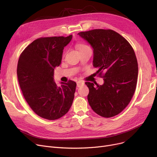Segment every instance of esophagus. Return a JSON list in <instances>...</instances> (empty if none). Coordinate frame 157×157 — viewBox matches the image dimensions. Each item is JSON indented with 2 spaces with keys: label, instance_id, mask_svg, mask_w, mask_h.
I'll return each mask as SVG.
<instances>
[{
  "label": "esophagus",
  "instance_id": "1",
  "mask_svg": "<svg viewBox=\"0 0 157 157\" xmlns=\"http://www.w3.org/2000/svg\"><path fill=\"white\" fill-rule=\"evenodd\" d=\"M83 84H84L83 82H81V81H79V82H77V86H78V87H80V86H82V85H83Z\"/></svg>",
  "mask_w": 157,
  "mask_h": 157
}]
</instances>
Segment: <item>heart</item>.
<instances>
[{"label":"heart","instance_id":"1","mask_svg":"<svg viewBox=\"0 0 157 157\" xmlns=\"http://www.w3.org/2000/svg\"><path fill=\"white\" fill-rule=\"evenodd\" d=\"M87 45L86 44H83V43H80V44H79L78 45V50L79 51L80 50H82V49H83V48H86V47H87Z\"/></svg>","mask_w":157,"mask_h":157}]
</instances>
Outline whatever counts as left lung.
<instances>
[{
  "label": "left lung",
  "mask_w": 157,
  "mask_h": 157,
  "mask_svg": "<svg viewBox=\"0 0 157 157\" xmlns=\"http://www.w3.org/2000/svg\"><path fill=\"white\" fill-rule=\"evenodd\" d=\"M78 35L93 48V67L98 68V76L104 80L102 85L85 83L89 89V105L101 117H113L128 105L135 94L138 71L135 51L124 37L110 29Z\"/></svg>",
  "instance_id": "left-lung-1"
}]
</instances>
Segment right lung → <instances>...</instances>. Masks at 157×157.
<instances>
[{
  "mask_svg": "<svg viewBox=\"0 0 157 157\" xmlns=\"http://www.w3.org/2000/svg\"><path fill=\"white\" fill-rule=\"evenodd\" d=\"M72 36L40 37L21 54L17 78L22 93L33 111L43 118L54 120L68 113L74 98L76 83L72 80L54 82L56 67L61 63L63 50Z\"/></svg>",
  "mask_w": 157,
  "mask_h": 157,
  "instance_id": "obj_1",
  "label": "right lung"
}]
</instances>
